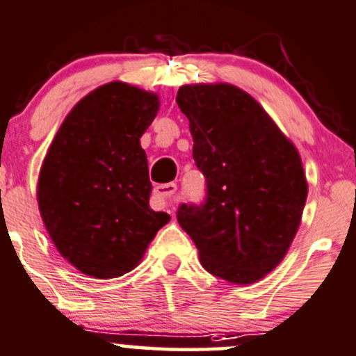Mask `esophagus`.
Wrapping results in <instances>:
<instances>
[{
	"mask_svg": "<svg viewBox=\"0 0 356 356\" xmlns=\"http://www.w3.org/2000/svg\"><path fill=\"white\" fill-rule=\"evenodd\" d=\"M175 191H177V186L174 182H169V184H160L154 189V199L157 202L159 208H167V206L172 204V197H174Z\"/></svg>",
	"mask_w": 356,
	"mask_h": 356,
	"instance_id": "1",
	"label": "esophagus"
}]
</instances>
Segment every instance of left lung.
<instances>
[{
	"label": "left lung",
	"instance_id": "1",
	"mask_svg": "<svg viewBox=\"0 0 356 356\" xmlns=\"http://www.w3.org/2000/svg\"><path fill=\"white\" fill-rule=\"evenodd\" d=\"M177 104L208 186L204 204L179 208V225L209 273L259 282L286 257L302 218L307 181L298 148L233 84L181 86Z\"/></svg>",
	"mask_w": 356,
	"mask_h": 356
}]
</instances>
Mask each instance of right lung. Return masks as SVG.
<instances>
[{"label": "right lung", "instance_id": "1", "mask_svg": "<svg viewBox=\"0 0 356 356\" xmlns=\"http://www.w3.org/2000/svg\"><path fill=\"white\" fill-rule=\"evenodd\" d=\"M159 108L155 92L108 83L70 109L50 143L38 209L58 253L86 275L115 279L134 270L170 221L148 204L152 182L140 145Z\"/></svg>", "mask_w": 356, "mask_h": 356}]
</instances>
